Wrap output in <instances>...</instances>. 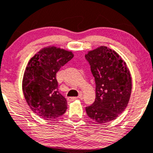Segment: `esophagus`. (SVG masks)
<instances>
[{
	"label": "esophagus",
	"instance_id": "34e87169",
	"mask_svg": "<svg viewBox=\"0 0 153 153\" xmlns=\"http://www.w3.org/2000/svg\"><path fill=\"white\" fill-rule=\"evenodd\" d=\"M78 98H79V99H82V94H80L79 96H78V97H68V100H70V101H72V100H76V99H78Z\"/></svg>",
	"mask_w": 153,
	"mask_h": 153
}]
</instances>
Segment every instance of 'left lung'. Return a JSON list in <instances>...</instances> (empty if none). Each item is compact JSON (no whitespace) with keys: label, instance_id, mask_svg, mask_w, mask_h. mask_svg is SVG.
Wrapping results in <instances>:
<instances>
[{"label":"left lung","instance_id":"1","mask_svg":"<svg viewBox=\"0 0 153 153\" xmlns=\"http://www.w3.org/2000/svg\"><path fill=\"white\" fill-rule=\"evenodd\" d=\"M96 84L94 102L86 113L98 123L115 120L130 100L132 80L129 68L120 56L107 46H100L85 55Z\"/></svg>","mask_w":153,"mask_h":153}]
</instances>
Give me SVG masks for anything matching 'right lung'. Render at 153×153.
<instances>
[{
    "label": "right lung",
    "instance_id": "add662e5",
    "mask_svg": "<svg viewBox=\"0 0 153 153\" xmlns=\"http://www.w3.org/2000/svg\"><path fill=\"white\" fill-rule=\"evenodd\" d=\"M73 56L70 51L49 46L29 61L23 78V94L30 109L43 119H56L66 111V99L58 90L56 73Z\"/></svg>",
    "mask_w": 153,
    "mask_h": 153
}]
</instances>
